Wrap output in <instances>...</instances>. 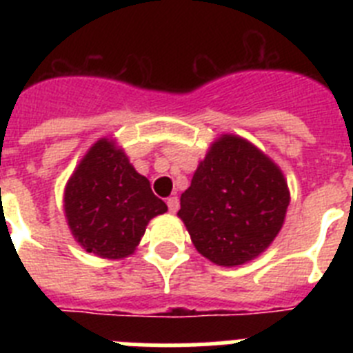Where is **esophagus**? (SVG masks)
Instances as JSON below:
<instances>
[{
    "mask_svg": "<svg viewBox=\"0 0 353 353\" xmlns=\"http://www.w3.org/2000/svg\"><path fill=\"white\" fill-rule=\"evenodd\" d=\"M180 203H179V198L176 196H171V198H168V208H170L171 214H174V212L179 210Z\"/></svg>",
    "mask_w": 353,
    "mask_h": 353,
    "instance_id": "esophagus-1",
    "label": "esophagus"
}]
</instances>
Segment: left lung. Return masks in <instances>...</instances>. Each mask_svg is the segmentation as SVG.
<instances>
[{
	"label": "left lung",
	"instance_id": "obj_1",
	"mask_svg": "<svg viewBox=\"0 0 353 353\" xmlns=\"http://www.w3.org/2000/svg\"><path fill=\"white\" fill-rule=\"evenodd\" d=\"M288 205L281 168L248 139L221 134L180 198L179 217L201 256L236 267L272 244Z\"/></svg>",
	"mask_w": 353,
	"mask_h": 353
}]
</instances>
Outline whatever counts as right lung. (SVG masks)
Returning a JSON list of instances; mask_svg holds the SVG:
<instances>
[{
	"instance_id": "1",
	"label": "right lung",
	"mask_w": 353,
	"mask_h": 353,
	"mask_svg": "<svg viewBox=\"0 0 353 353\" xmlns=\"http://www.w3.org/2000/svg\"><path fill=\"white\" fill-rule=\"evenodd\" d=\"M63 210L72 236L84 251L121 260L136 251L150 221L168 207L152 192L148 179L134 170L117 139L101 138L70 174Z\"/></svg>"
}]
</instances>
